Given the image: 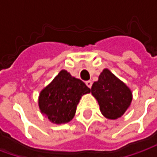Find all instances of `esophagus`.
Wrapping results in <instances>:
<instances>
[{
    "instance_id": "1",
    "label": "esophagus",
    "mask_w": 157,
    "mask_h": 157,
    "mask_svg": "<svg viewBox=\"0 0 157 157\" xmlns=\"http://www.w3.org/2000/svg\"><path fill=\"white\" fill-rule=\"evenodd\" d=\"M86 85L88 86L89 88H91L92 87V82H91V81H86Z\"/></svg>"
}]
</instances>
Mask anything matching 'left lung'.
<instances>
[{
	"instance_id": "left-lung-1",
	"label": "left lung",
	"mask_w": 157,
	"mask_h": 157,
	"mask_svg": "<svg viewBox=\"0 0 157 157\" xmlns=\"http://www.w3.org/2000/svg\"><path fill=\"white\" fill-rule=\"evenodd\" d=\"M91 92L102 115L109 119L120 118L131 103V90L108 69H104L98 81L92 84Z\"/></svg>"
}]
</instances>
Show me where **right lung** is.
Wrapping results in <instances>:
<instances>
[{
    "mask_svg": "<svg viewBox=\"0 0 157 157\" xmlns=\"http://www.w3.org/2000/svg\"><path fill=\"white\" fill-rule=\"evenodd\" d=\"M89 92L84 82L62 70L40 92L39 109L54 124L68 123L74 118L81 98Z\"/></svg>",
    "mask_w": 157,
    "mask_h": 157,
    "instance_id": "add662e5",
    "label": "right lung"
}]
</instances>
